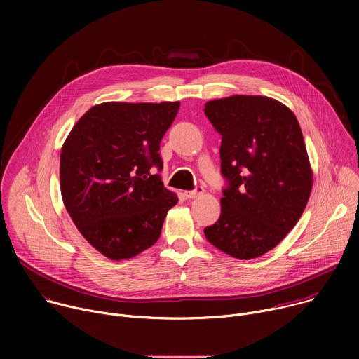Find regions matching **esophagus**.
Masks as SVG:
<instances>
[{
	"mask_svg": "<svg viewBox=\"0 0 359 359\" xmlns=\"http://www.w3.org/2000/svg\"><path fill=\"white\" fill-rule=\"evenodd\" d=\"M203 191H204V189H203L201 186H197L194 190L184 191V196H186V198H196V197H198L200 194H203Z\"/></svg>",
	"mask_w": 359,
	"mask_h": 359,
	"instance_id": "esophagus-1",
	"label": "esophagus"
}]
</instances>
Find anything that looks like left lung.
<instances>
[{"label": "left lung", "mask_w": 359, "mask_h": 359, "mask_svg": "<svg viewBox=\"0 0 359 359\" xmlns=\"http://www.w3.org/2000/svg\"><path fill=\"white\" fill-rule=\"evenodd\" d=\"M204 114L222 135L229 182L220 219L204 234L234 259H257L292 230L313 190L299 123L281 102L260 95L209 100Z\"/></svg>", "instance_id": "left-lung-1"}]
</instances>
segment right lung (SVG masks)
Listing matches in <instances>:
<instances>
[{
	"mask_svg": "<svg viewBox=\"0 0 359 359\" xmlns=\"http://www.w3.org/2000/svg\"><path fill=\"white\" fill-rule=\"evenodd\" d=\"M180 102L92 107L61 150L62 200L83 238L109 260H128L155 244L179 201L163 186L161 142Z\"/></svg>",
	"mask_w": 359,
	"mask_h": 359,
	"instance_id": "obj_1",
	"label": "right lung"
}]
</instances>
